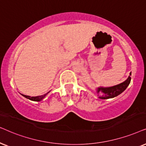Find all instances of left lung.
<instances>
[{"instance_id": "obj_1", "label": "left lung", "mask_w": 146, "mask_h": 146, "mask_svg": "<svg viewBox=\"0 0 146 146\" xmlns=\"http://www.w3.org/2000/svg\"><path fill=\"white\" fill-rule=\"evenodd\" d=\"M131 73L130 72L129 76L123 83H119V84L114 85L112 87H99L96 89V92L98 94L99 98L102 100H108V99L113 98L115 97L119 96L122 92H123L127 88L128 85H129L130 81H131V77L130 75Z\"/></svg>"}]
</instances>
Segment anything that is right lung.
I'll use <instances>...</instances> for the list:
<instances>
[{
	"label": "right lung",
	"instance_id": "obj_1",
	"mask_svg": "<svg viewBox=\"0 0 146 146\" xmlns=\"http://www.w3.org/2000/svg\"><path fill=\"white\" fill-rule=\"evenodd\" d=\"M49 92L50 91H48V92L45 93V94L42 95V96H36V97H31L29 96H25V95H23V94H21V95H22L23 97H25V98H26L27 99H29V100H30L31 101H34V102H40V101L42 100L44 98H45L46 95H47Z\"/></svg>",
	"mask_w": 146,
	"mask_h": 146
}]
</instances>
